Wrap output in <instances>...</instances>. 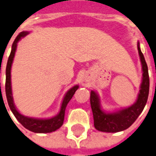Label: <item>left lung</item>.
I'll return each instance as SVG.
<instances>
[{
    "instance_id": "obj_1",
    "label": "left lung",
    "mask_w": 156,
    "mask_h": 156,
    "mask_svg": "<svg viewBox=\"0 0 156 156\" xmlns=\"http://www.w3.org/2000/svg\"><path fill=\"white\" fill-rule=\"evenodd\" d=\"M137 50L142 69V80L137 99L134 104L116 111L106 112L101 109L98 94L95 91H91L90 103L93 114L94 126L98 131L105 133H118L125 130L136 121L147 104L150 87L148 68L139 42L137 43Z\"/></svg>"
}]
</instances>
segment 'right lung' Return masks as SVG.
Wrapping results in <instances>:
<instances>
[{
  "instance_id": "add662e5",
  "label": "right lung",
  "mask_w": 156,
  "mask_h": 156,
  "mask_svg": "<svg viewBox=\"0 0 156 156\" xmlns=\"http://www.w3.org/2000/svg\"><path fill=\"white\" fill-rule=\"evenodd\" d=\"M28 32H22L16 37V38L13 42L11 48V52L9 55V59L7 61L6 70H5V75H6V79H5V94H6V98L9 106L11 110L12 113L14 114L15 118L17 119L18 121L22 124L23 127L29 131H32L33 133H48L55 132L57 129H59L64 123V119H65V112L66 106L69 101L72 99V97L75 93V91L78 90L79 87L78 85L73 86L72 88H70L69 91L66 92L65 97L63 99L60 110L58 113V115L52 118L49 119H36V118H30L28 116H24L22 114H20L14 103L13 100V96H12V88H11V66L14 57H15V51L17 49L18 42L21 40V38L24 37L26 35H28Z\"/></svg>"
}]
</instances>
